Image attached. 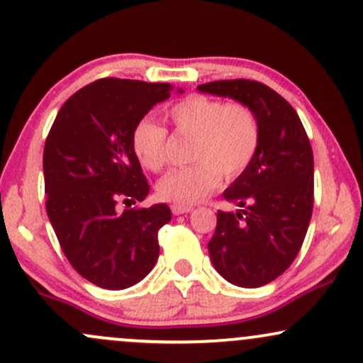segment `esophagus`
I'll return each mask as SVG.
<instances>
[{"label":"esophagus","mask_w":363,"mask_h":363,"mask_svg":"<svg viewBox=\"0 0 363 363\" xmlns=\"http://www.w3.org/2000/svg\"><path fill=\"white\" fill-rule=\"evenodd\" d=\"M174 215H182V213H189L193 210V206H186V205H172L170 206Z\"/></svg>","instance_id":"34e87169"}]
</instances>
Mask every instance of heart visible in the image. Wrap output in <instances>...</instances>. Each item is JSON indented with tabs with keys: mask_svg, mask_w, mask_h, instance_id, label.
Instances as JSON below:
<instances>
[{
	"mask_svg": "<svg viewBox=\"0 0 363 363\" xmlns=\"http://www.w3.org/2000/svg\"><path fill=\"white\" fill-rule=\"evenodd\" d=\"M175 129L194 136L186 169H175L157 184V194L175 205H194L218 188L222 175L236 177L252 162L260 143V125L245 103H222L193 94L169 110ZM167 130L150 118L134 127L133 150L145 169L158 172L167 162Z\"/></svg>",
	"mask_w": 363,
	"mask_h": 363,
	"instance_id": "1",
	"label": "heart"
}]
</instances>
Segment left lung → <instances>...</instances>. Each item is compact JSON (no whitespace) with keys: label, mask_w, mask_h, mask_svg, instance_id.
Returning a JSON list of instances; mask_svg holds the SVG:
<instances>
[{"label":"left lung","mask_w":363,"mask_h":363,"mask_svg":"<svg viewBox=\"0 0 363 363\" xmlns=\"http://www.w3.org/2000/svg\"><path fill=\"white\" fill-rule=\"evenodd\" d=\"M200 93L230 98L255 111L260 143L224 191L236 212H217L208 242L218 274L240 288H260L293 264L313 208V153L300 117L281 94L257 81H215Z\"/></svg>","instance_id":"8db88e82"}]
</instances>
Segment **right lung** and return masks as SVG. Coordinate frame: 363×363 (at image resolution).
<instances>
[{"instance_id":"1","label":"right lung","mask_w":363,"mask_h":363,"mask_svg":"<svg viewBox=\"0 0 363 363\" xmlns=\"http://www.w3.org/2000/svg\"><path fill=\"white\" fill-rule=\"evenodd\" d=\"M172 91L162 82L99 79L63 103L48 134V218L70 265L99 288H130L158 260V230L172 218L169 206L118 212L117 203L130 206L148 196L133 133Z\"/></svg>"}]
</instances>
